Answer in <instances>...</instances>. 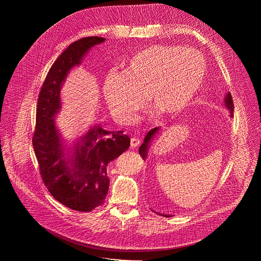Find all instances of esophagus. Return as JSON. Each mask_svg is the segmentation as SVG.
<instances>
[{"mask_svg":"<svg viewBox=\"0 0 261 261\" xmlns=\"http://www.w3.org/2000/svg\"><path fill=\"white\" fill-rule=\"evenodd\" d=\"M139 143H140V139H139V138L132 137V138L130 139V144H131L132 147H136L137 145H139Z\"/></svg>","mask_w":261,"mask_h":261,"instance_id":"obj_1","label":"esophagus"}]
</instances>
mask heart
<instances>
[{
  "mask_svg": "<svg viewBox=\"0 0 261 261\" xmlns=\"http://www.w3.org/2000/svg\"><path fill=\"white\" fill-rule=\"evenodd\" d=\"M122 73L105 76L103 97L117 121L130 123L145 106V97L162 116L180 114L200 91L206 63L194 49L155 45L124 61Z\"/></svg>",
  "mask_w": 261,
  "mask_h": 261,
  "instance_id": "1",
  "label": "heart"
}]
</instances>
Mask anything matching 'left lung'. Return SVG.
<instances>
[{"instance_id":"left-lung-1","label":"left lung","mask_w":261,"mask_h":261,"mask_svg":"<svg viewBox=\"0 0 261 261\" xmlns=\"http://www.w3.org/2000/svg\"><path fill=\"white\" fill-rule=\"evenodd\" d=\"M224 106L227 108V110L229 111L230 114V118H232V114H233V101H232V97L230 95V93H227L225 98H224ZM160 130V127H156L152 130H150L147 132V134L145 135L144 137V140L143 142L141 143V145L139 146V155L144 159H146L147 157V151H148V147H150L151 145V142L153 140V138L155 137V135L158 133V131ZM159 214V213H158ZM159 215H162L164 217H171L170 215H164V214H159Z\"/></svg>"}]
</instances>
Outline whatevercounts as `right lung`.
Segmentation results:
<instances>
[{
  "instance_id": "right-lung-1",
  "label": "right lung",
  "mask_w": 261,
  "mask_h": 261,
  "mask_svg": "<svg viewBox=\"0 0 261 261\" xmlns=\"http://www.w3.org/2000/svg\"><path fill=\"white\" fill-rule=\"evenodd\" d=\"M104 41L95 36L70 44L50 67L37 105L33 146L40 174L59 202L79 212H91L104 202L109 187L106 167L130 146L123 131H107L99 124L68 144L56 124L62 109L61 90L70 70Z\"/></svg>"
}]
</instances>
